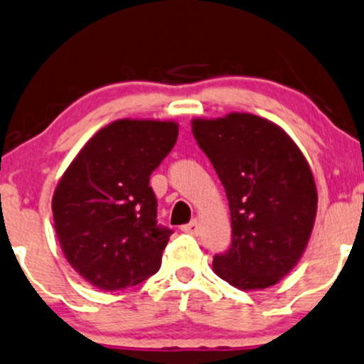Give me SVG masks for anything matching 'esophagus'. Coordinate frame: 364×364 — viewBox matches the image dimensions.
I'll return each instance as SVG.
<instances>
[{
	"mask_svg": "<svg viewBox=\"0 0 364 364\" xmlns=\"http://www.w3.org/2000/svg\"><path fill=\"white\" fill-rule=\"evenodd\" d=\"M199 230H200V226H199V221H197V219H194V221H191L189 224H186V226H182V231H186V232H189V235H199Z\"/></svg>",
	"mask_w": 364,
	"mask_h": 364,
	"instance_id": "34e87169",
	"label": "esophagus"
}]
</instances>
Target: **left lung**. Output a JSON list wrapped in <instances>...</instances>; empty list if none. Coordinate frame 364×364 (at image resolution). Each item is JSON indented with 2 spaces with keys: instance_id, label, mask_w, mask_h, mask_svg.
Segmentation results:
<instances>
[{
  "instance_id": "left-lung-1",
  "label": "left lung",
  "mask_w": 364,
  "mask_h": 364,
  "mask_svg": "<svg viewBox=\"0 0 364 364\" xmlns=\"http://www.w3.org/2000/svg\"><path fill=\"white\" fill-rule=\"evenodd\" d=\"M230 200L232 241L213 270L240 290L278 284L302 258L317 214L311 165L272 121L250 113L192 119Z\"/></svg>"
}]
</instances>
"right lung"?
I'll use <instances>...</instances> for the list:
<instances>
[{"mask_svg":"<svg viewBox=\"0 0 364 364\" xmlns=\"http://www.w3.org/2000/svg\"><path fill=\"white\" fill-rule=\"evenodd\" d=\"M178 136L175 121L116 119L80 148L52 197L53 228L70 267L106 291L159 272L172 231L156 224L150 175Z\"/></svg>","mask_w":364,"mask_h":364,"instance_id":"obj_1","label":"right lung"}]
</instances>
